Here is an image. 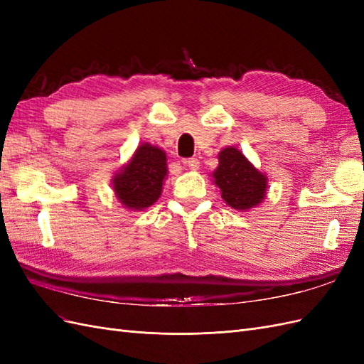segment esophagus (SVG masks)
I'll list each match as a JSON object with an SVG mask.
<instances>
[{
  "instance_id": "esophagus-1",
  "label": "esophagus",
  "mask_w": 364,
  "mask_h": 364,
  "mask_svg": "<svg viewBox=\"0 0 364 364\" xmlns=\"http://www.w3.org/2000/svg\"><path fill=\"white\" fill-rule=\"evenodd\" d=\"M183 164L186 165V167H190L191 170H197V168H199V159H197V158H190V159H185L183 161Z\"/></svg>"
}]
</instances>
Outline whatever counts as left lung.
<instances>
[{
  "mask_svg": "<svg viewBox=\"0 0 364 364\" xmlns=\"http://www.w3.org/2000/svg\"><path fill=\"white\" fill-rule=\"evenodd\" d=\"M211 176L225 203L237 211H249L266 199L267 176L232 146L218 153V167Z\"/></svg>",
  "mask_w": 364,
  "mask_h": 364,
  "instance_id": "1",
  "label": "left lung"
}]
</instances>
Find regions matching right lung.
Listing matches in <instances>:
<instances>
[{"label":"right lung","mask_w":364,"mask_h":364,"mask_svg":"<svg viewBox=\"0 0 364 364\" xmlns=\"http://www.w3.org/2000/svg\"><path fill=\"white\" fill-rule=\"evenodd\" d=\"M168 176L167 155L149 142H142L134 155L112 178V188L119 203L132 211H142L161 197Z\"/></svg>","instance_id":"1"}]
</instances>
